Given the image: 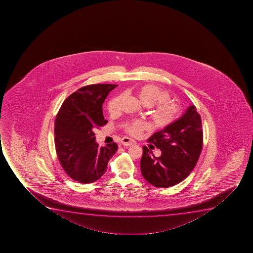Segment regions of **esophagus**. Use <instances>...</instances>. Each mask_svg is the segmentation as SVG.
I'll list each match as a JSON object with an SVG mask.
<instances>
[{
  "label": "esophagus",
  "mask_w": 253,
  "mask_h": 253,
  "mask_svg": "<svg viewBox=\"0 0 253 253\" xmlns=\"http://www.w3.org/2000/svg\"><path fill=\"white\" fill-rule=\"evenodd\" d=\"M121 143H122L123 146H128L134 145V144H135V141H134V140L130 139V138H128V137H124L122 140H121Z\"/></svg>",
  "instance_id": "1"
}]
</instances>
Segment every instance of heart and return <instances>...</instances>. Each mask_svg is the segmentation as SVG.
Masks as SVG:
<instances>
[{
    "label": "heart",
    "instance_id": "obj_1",
    "mask_svg": "<svg viewBox=\"0 0 253 253\" xmlns=\"http://www.w3.org/2000/svg\"><path fill=\"white\" fill-rule=\"evenodd\" d=\"M140 101L146 107H153L152 112V123L156 126L164 128L174 122L180 113V106L174 101H169V94L154 84H144L137 90ZM123 96L116 95L107 103V112L111 115L115 114L120 109ZM146 125L140 120H132L125 125L127 133L138 136L146 128Z\"/></svg>",
    "mask_w": 253,
    "mask_h": 253
}]
</instances>
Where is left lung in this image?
<instances>
[{
  "instance_id": "left-lung-1",
  "label": "left lung",
  "mask_w": 253,
  "mask_h": 253,
  "mask_svg": "<svg viewBox=\"0 0 253 253\" xmlns=\"http://www.w3.org/2000/svg\"><path fill=\"white\" fill-rule=\"evenodd\" d=\"M148 141L162 154L157 158L143 146L140 171L146 181L159 188L183 181L196 166L203 145L202 119L196 107L190 106L180 119L156 132Z\"/></svg>"
}]
</instances>
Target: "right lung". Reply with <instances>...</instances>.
I'll use <instances>...</instances> for the list:
<instances>
[{
  "label": "right lung",
  "instance_id": "obj_1",
  "mask_svg": "<svg viewBox=\"0 0 253 253\" xmlns=\"http://www.w3.org/2000/svg\"><path fill=\"white\" fill-rule=\"evenodd\" d=\"M117 84H89L66 99L55 120V146L60 164L75 181L89 184L107 171L108 161L118 150L117 143L100 147L93 130L107 125L102 104Z\"/></svg>",
  "mask_w": 253,
  "mask_h": 253
}]
</instances>
